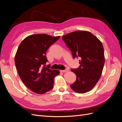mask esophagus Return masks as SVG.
<instances>
[{"label": "esophagus", "mask_w": 122, "mask_h": 122, "mask_svg": "<svg viewBox=\"0 0 122 122\" xmlns=\"http://www.w3.org/2000/svg\"><path fill=\"white\" fill-rule=\"evenodd\" d=\"M69 71V69H66V70H61V72H62V73H66V72H67Z\"/></svg>", "instance_id": "34e87169"}]
</instances>
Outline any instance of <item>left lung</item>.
I'll return each instance as SVG.
<instances>
[{"label":"left lung","instance_id":"obj_1","mask_svg":"<svg viewBox=\"0 0 122 122\" xmlns=\"http://www.w3.org/2000/svg\"><path fill=\"white\" fill-rule=\"evenodd\" d=\"M62 39L73 58H81L79 67L71 70L76 75V80L70 86L76 93H86L93 89L101 76L105 62L102 44L91 32L84 30L69 33Z\"/></svg>","mask_w":122,"mask_h":122}]
</instances>
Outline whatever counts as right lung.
Returning <instances> with one entry per match:
<instances>
[{"label":"right lung","instance_id":"add662e5","mask_svg":"<svg viewBox=\"0 0 122 122\" xmlns=\"http://www.w3.org/2000/svg\"><path fill=\"white\" fill-rule=\"evenodd\" d=\"M46 34L32 35L25 38L18 47L15 63L21 80L35 93L43 94L52 90L54 77L60 71L46 66L48 49L60 39Z\"/></svg>","mask_w":122,"mask_h":122}]
</instances>
